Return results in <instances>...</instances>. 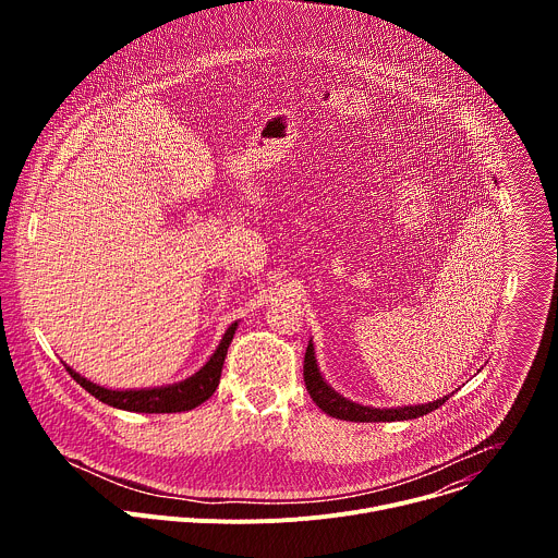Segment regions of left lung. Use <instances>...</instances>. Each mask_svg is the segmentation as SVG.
<instances>
[{
  "label": "left lung",
  "mask_w": 558,
  "mask_h": 558,
  "mask_svg": "<svg viewBox=\"0 0 558 558\" xmlns=\"http://www.w3.org/2000/svg\"><path fill=\"white\" fill-rule=\"evenodd\" d=\"M304 384L311 395V400L315 407H320L327 415L344 422H404V420H417L424 417L433 411H437L450 395L439 397L435 402L428 404H413V407H392V409H375V407H364L357 402L347 400L344 395L333 390L325 375L320 373V366H317L315 360V349L313 340H308L306 353H304Z\"/></svg>",
  "instance_id": "8db88e82"
}]
</instances>
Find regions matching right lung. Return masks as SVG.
<instances>
[{"label":"right lung","instance_id":"add662e5","mask_svg":"<svg viewBox=\"0 0 558 558\" xmlns=\"http://www.w3.org/2000/svg\"><path fill=\"white\" fill-rule=\"evenodd\" d=\"M238 323L241 320L229 325V329L225 331L216 351L194 375H190L181 381H174V384L151 386V388H106V386L90 381L84 375H78L72 366H68V364H63V366L76 379V384H82L90 395H95L99 402H104L108 407L130 411V413H183V411H192V409L201 407L214 395V390L220 381L227 349L233 340Z\"/></svg>","mask_w":558,"mask_h":558}]
</instances>
